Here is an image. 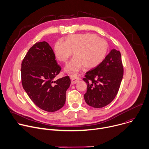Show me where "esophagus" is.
Masks as SVG:
<instances>
[{"label": "esophagus", "instance_id": "1", "mask_svg": "<svg viewBox=\"0 0 149 149\" xmlns=\"http://www.w3.org/2000/svg\"><path fill=\"white\" fill-rule=\"evenodd\" d=\"M79 78L77 77L75 75H71V84H75L77 81L79 80Z\"/></svg>", "mask_w": 149, "mask_h": 149}]
</instances>
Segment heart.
Instances as JSON below:
<instances>
[{
    "instance_id": "b5f03b06",
    "label": "heart",
    "mask_w": 149,
    "mask_h": 149,
    "mask_svg": "<svg viewBox=\"0 0 149 149\" xmlns=\"http://www.w3.org/2000/svg\"><path fill=\"white\" fill-rule=\"evenodd\" d=\"M108 50L107 41L92 33L70 35L65 42L58 40L54 47L55 56L63 63L68 62L74 51V57L65 68L67 72L73 74L84 67L90 69L98 65Z\"/></svg>"
}]
</instances>
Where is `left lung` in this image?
Here are the masks:
<instances>
[{
    "instance_id": "left-lung-1",
    "label": "left lung",
    "mask_w": 149,
    "mask_h": 149,
    "mask_svg": "<svg viewBox=\"0 0 149 149\" xmlns=\"http://www.w3.org/2000/svg\"><path fill=\"white\" fill-rule=\"evenodd\" d=\"M120 51L112 49L98 65L86 72L83 80L87 84L84 100L94 108H102L116 97L123 77Z\"/></svg>"
}]
</instances>
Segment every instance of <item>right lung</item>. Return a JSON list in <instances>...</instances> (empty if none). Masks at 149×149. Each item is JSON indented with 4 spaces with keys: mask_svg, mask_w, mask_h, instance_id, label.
Returning a JSON list of instances; mask_svg holds the SVG:
<instances>
[{
    "mask_svg": "<svg viewBox=\"0 0 149 149\" xmlns=\"http://www.w3.org/2000/svg\"><path fill=\"white\" fill-rule=\"evenodd\" d=\"M20 71L23 88L39 108L54 112L63 107L71 80L68 75L54 80L61 68L48 42H36L29 49Z\"/></svg>",
    "mask_w": 149,
    "mask_h": 149,
    "instance_id": "1",
    "label": "right lung"
}]
</instances>
